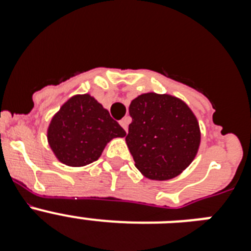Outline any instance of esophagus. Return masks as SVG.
Returning <instances> with one entry per match:
<instances>
[{
    "mask_svg": "<svg viewBox=\"0 0 251 251\" xmlns=\"http://www.w3.org/2000/svg\"><path fill=\"white\" fill-rule=\"evenodd\" d=\"M119 124H121L122 128H123V129L126 130V132H127V130H128V124H129V118L122 119V121L119 122Z\"/></svg>",
    "mask_w": 251,
    "mask_h": 251,
    "instance_id": "34e87169",
    "label": "esophagus"
}]
</instances>
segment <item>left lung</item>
<instances>
[{
  "label": "left lung",
  "instance_id": "left-lung-1",
  "mask_svg": "<svg viewBox=\"0 0 251 251\" xmlns=\"http://www.w3.org/2000/svg\"><path fill=\"white\" fill-rule=\"evenodd\" d=\"M129 115L126 141L136 167L146 177L174 178L191 163L200 146V129L183 101L147 93L132 100Z\"/></svg>",
  "mask_w": 251,
  "mask_h": 251
}]
</instances>
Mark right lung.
Instances as JSON below:
<instances>
[{"label": "right lung", "instance_id": "right-lung-1", "mask_svg": "<svg viewBox=\"0 0 251 251\" xmlns=\"http://www.w3.org/2000/svg\"><path fill=\"white\" fill-rule=\"evenodd\" d=\"M124 136L118 122L88 94L69 99L55 114L48 130L49 145L55 156L73 167L97 161L110 139Z\"/></svg>", "mask_w": 251, "mask_h": 251}]
</instances>
